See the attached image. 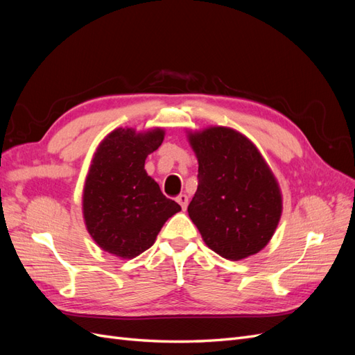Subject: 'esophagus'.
<instances>
[{
  "label": "esophagus",
  "instance_id": "34e87169",
  "mask_svg": "<svg viewBox=\"0 0 355 355\" xmlns=\"http://www.w3.org/2000/svg\"><path fill=\"white\" fill-rule=\"evenodd\" d=\"M176 201L180 204L182 210H187V207H188V197H187L185 194L178 196V197H176Z\"/></svg>",
  "mask_w": 355,
  "mask_h": 355
}]
</instances>
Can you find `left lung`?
<instances>
[{"label": "left lung", "mask_w": 355, "mask_h": 355, "mask_svg": "<svg viewBox=\"0 0 355 355\" xmlns=\"http://www.w3.org/2000/svg\"><path fill=\"white\" fill-rule=\"evenodd\" d=\"M198 187L188 213L201 237L225 259L262 250L282 216V194L257 148L228 127L191 133Z\"/></svg>", "instance_id": "left-lung-1"}]
</instances>
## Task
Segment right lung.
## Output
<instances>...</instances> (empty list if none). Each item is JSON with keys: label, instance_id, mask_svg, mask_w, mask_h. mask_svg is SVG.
<instances>
[{"label": "right lung", "instance_id": "obj_1", "mask_svg": "<svg viewBox=\"0 0 355 355\" xmlns=\"http://www.w3.org/2000/svg\"><path fill=\"white\" fill-rule=\"evenodd\" d=\"M164 132L116 128L101 144L84 187L83 211L92 239L105 252L132 259L151 247L180 206L146 175L145 159Z\"/></svg>", "mask_w": 355, "mask_h": 355}]
</instances>
